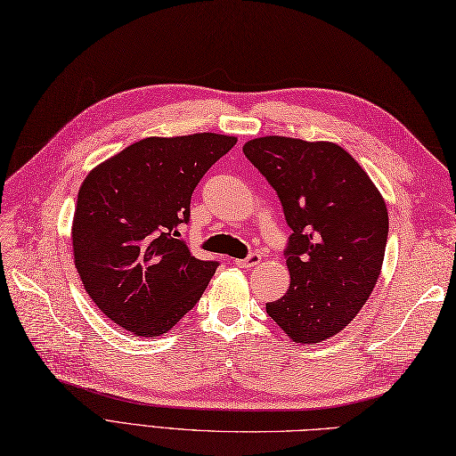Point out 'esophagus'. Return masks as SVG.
<instances>
[{"mask_svg":"<svg viewBox=\"0 0 456 456\" xmlns=\"http://www.w3.org/2000/svg\"><path fill=\"white\" fill-rule=\"evenodd\" d=\"M236 265L240 268H253V266L260 265V255L258 253H251L249 256H245V258H236Z\"/></svg>","mask_w":456,"mask_h":456,"instance_id":"esophagus-1","label":"esophagus"}]
</instances>
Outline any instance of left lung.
Returning a JSON list of instances; mask_svg holds the SVG:
<instances>
[{"instance_id": "1", "label": "left lung", "mask_w": 456, "mask_h": 456, "mask_svg": "<svg viewBox=\"0 0 456 456\" xmlns=\"http://www.w3.org/2000/svg\"><path fill=\"white\" fill-rule=\"evenodd\" d=\"M243 154L278 191L293 230L287 293L266 312L297 344L335 337L369 300L382 270L388 209L363 167L335 142L247 141Z\"/></svg>"}]
</instances>
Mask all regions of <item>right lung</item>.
<instances>
[{"label":"right lung","instance_id":"1","mask_svg":"<svg viewBox=\"0 0 456 456\" xmlns=\"http://www.w3.org/2000/svg\"><path fill=\"white\" fill-rule=\"evenodd\" d=\"M236 136H148L99 163L72 220L77 273L99 310L134 337H161L194 308L218 262L181 240L191 191Z\"/></svg>","mask_w":456,"mask_h":456}]
</instances>
